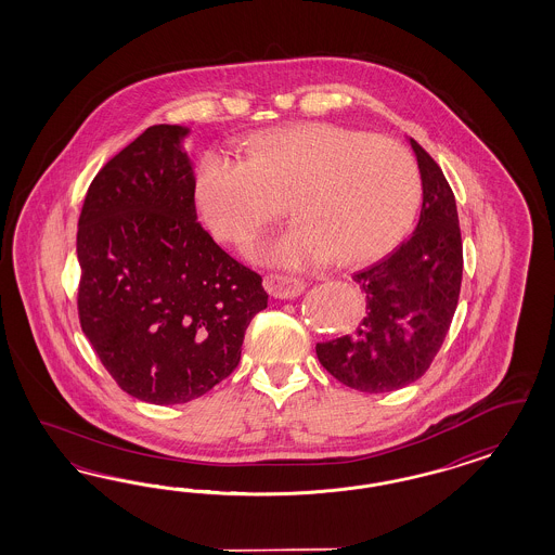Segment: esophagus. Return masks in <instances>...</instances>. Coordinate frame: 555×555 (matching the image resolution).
I'll return each instance as SVG.
<instances>
[{
  "label": "esophagus",
  "instance_id": "obj_1",
  "mask_svg": "<svg viewBox=\"0 0 555 555\" xmlns=\"http://www.w3.org/2000/svg\"><path fill=\"white\" fill-rule=\"evenodd\" d=\"M264 286L272 297L276 299H295L305 291V283L301 279H293L285 274H267L264 276Z\"/></svg>",
  "mask_w": 555,
  "mask_h": 555
}]
</instances>
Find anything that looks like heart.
<instances>
[{
  "label": "heart",
  "mask_w": 555,
  "mask_h": 555,
  "mask_svg": "<svg viewBox=\"0 0 555 555\" xmlns=\"http://www.w3.org/2000/svg\"><path fill=\"white\" fill-rule=\"evenodd\" d=\"M421 193L420 165L401 142L320 121L260 132L246 160L207 154L197 168L203 218L225 244L250 242L288 203L295 221L248 250L279 269L380 260L411 230Z\"/></svg>",
  "instance_id": "1"
}]
</instances>
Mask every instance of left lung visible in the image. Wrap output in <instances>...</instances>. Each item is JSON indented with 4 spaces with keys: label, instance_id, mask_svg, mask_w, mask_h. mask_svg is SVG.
I'll use <instances>...</instances> for the list:
<instances>
[{
    "label": "left lung",
    "instance_id": "obj_1",
    "mask_svg": "<svg viewBox=\"0 0 555 555\" xmlns=\"http://www.w3.org/2000/svg\"><path fill=\"white\" fill-rule=\"evenodd\" d=\"M411 149L423 185L420 223L395 253L353 274L366 297L364 320L315 348L323 369L362 392H390L421 378L460 297L464 256L454 191L413 138Z\"/></svg>",
    "mask_w": 555,
    "mask_h": 555
}]
</instances>
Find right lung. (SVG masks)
I'll use <instances>...</instances> for the list:
<instances>
[{"label": "right lung", "instance_id": "1", "mask_svg": "<svg viewBox=\"0 0 555 555\" xmlns=\"http://www.w3.org/2000/svg\"><path fill=\"white\" fill-rule=\"evenodd\" d=\"M185 126L158 124L101 168L77 232L85 336L121 390L189 403L234 372L267 309L262 276L197 221Z\"/></svg>", "mask_w": 555, "mask_h": 555}]
</instances>
